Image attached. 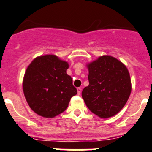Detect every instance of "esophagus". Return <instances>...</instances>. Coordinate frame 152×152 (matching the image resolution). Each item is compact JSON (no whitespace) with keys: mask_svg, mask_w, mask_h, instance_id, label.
<instances>
[{"mask_svg":"<svg viewBox=\"0 0 152 152\" xmlns=\"http://www.w3.org/2000/svg\"><path fill=\"white\" fill-rule=\"evenodd\" d=\"M81 91H82L81 88H78V89H77V93H78V95H80V93H81Z\"/></svg>","mask_w":152,"mask_h":152,"instance_id":"34e87169","label":"esophagus"}]
</instances>
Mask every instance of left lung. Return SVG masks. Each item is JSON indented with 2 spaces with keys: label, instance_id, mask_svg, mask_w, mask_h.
<instances>
[{
  "label": "left lung",
  "instance_id": "obj_1",
  "mask_svg": "<svg viewBox=\"0 0 152 152\" xmlns=\"http://www.w3.org/2000/svg\"><path fill=\"white\" fill-rule=\"evenodd\" d=\"M87 67L89 84L82 92L87 107L102 118L119 113L131 94L128 69L122 62L107 55L99 57Z\"/></svg>",
  "mask_w": 152,
  "mask_h": 152
}]
</instances>
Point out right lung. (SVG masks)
<instances>
[{"instance_id": "1", "label": "right lung", "mask_w": 152, "mask_h": 152, "mask_svg": "<svg viewBox=\"0 0 152 152\" xmlns=\"http://www.w3.org/2000/svg\"><path fill=\"white\" fill-rule=\"evenodd\" d=\"M69 64L55 55L35 58L27 67L23 80L24 96L30 109L45 118H53L68 107L77 94L66 73Z\"/></svg>"}]
</instances>
